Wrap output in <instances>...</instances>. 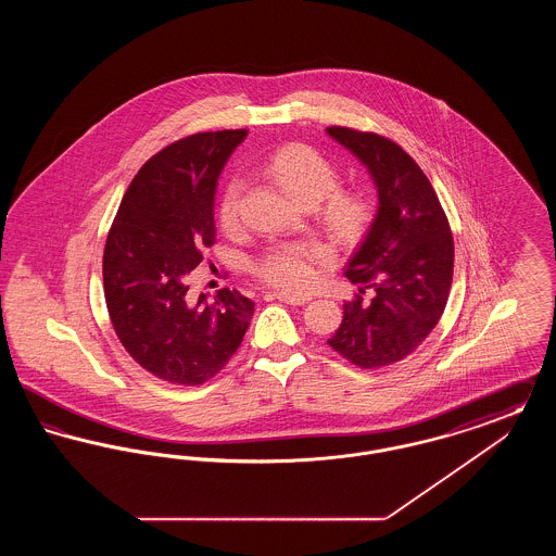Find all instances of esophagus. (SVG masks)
Returning a JSON list of instances; mask_svg holds the SVG:
<instances>
[{"label": "esophagus", "mask_w": 556, "mask_h": 556, "mask_svg": "<svg viewBox=\"0 0 556 556\" xmlns=\"http://www.w3.org/2000/svg\"><path fill=\"white\" fill-rule=\"evenodd\" d=\"M273 295H275L277 300L286 302V304H291V306H304L306 302L313 300L311 295H293V293H288V291H273Z\"/></svg>", "instance_id": "esophagus-1"}]
</instances>
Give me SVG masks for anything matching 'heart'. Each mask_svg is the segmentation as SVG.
<instances>
[{
  "label": "heart",
  "instance_id": "heart-1",
  "mask_svg": "<svg viewBox=\"0 0 556 556\" xmlns=\"http://www.w3.org/2000/svg\"><path fill=\"white\" fill-rule=\"evenodd\" d=\"M268 175L304 206H318V220L338 243H352L369 223L372 204L363 191L340 189V168L315 148L290 143L268 162ZM243 184L233 177L220 193L218 220L223 229H236ZM331 261V250L320 241H281L254 263V273L268 286L286 291H306L315 286L318 268Z\"/></svg>",
  "mask_w": 556,
  "mask_h": 556
}]
</instances>
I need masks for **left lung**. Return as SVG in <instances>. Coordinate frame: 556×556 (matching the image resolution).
<instances>
[{"label": "left lung", "mask_w": 556, "mask_h": 556, "mask_svg": "<svg viewBox=\"0 0 556 556\" xmlns=\"http://www.w3.org/2000/svg\"><path fill=\"white\" fill-rule=\"evenodd\" d=\"M329 137L361 160L377 187L369 233L345 266L365 290L345 302L344 320L327 340L361 369L394 365L415 352L442 317L454 268L448 218L419 164L377 132L329 127Z\"/></svg>", "instance_id": "8db88e82"}]
</instances>
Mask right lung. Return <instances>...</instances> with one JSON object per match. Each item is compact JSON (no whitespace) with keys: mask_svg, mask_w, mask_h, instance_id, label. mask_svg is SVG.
<instances>
[{"mask_svg":"<svg viewBox=\"0 0 556 556\" xmlns=\"http://www.w3.org/2000/svg\"><path fill=\"white\" fill-rule=\"evenodd\" d=\"M245 129L195 132L148 160L127 189L104 248L112 327L132 361L177 386H200L238 352L254 302L238 290L191 300L189 273L214 243L218 175Z\"/></svg>","mask_w":556,"mask_h":556,"instance_id":"right-lung-1","label":"right lung"}]
</instances>
